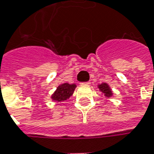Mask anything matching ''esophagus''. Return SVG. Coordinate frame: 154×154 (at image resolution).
<instances>
[{"instance_id": "esophagus-1", "label": "esophagus", "mask_w": 154, "mask_h": 154, "mask_svg": "<svg viewBox=\"0 0 154 154\" xmlns=\"http://www.w3.org/2000/svg\"><path fill=\"white\" fill-rule=\"evenodd\" d=\"M91 82H81V84H82V85H89Z\"/></svg>"}]
</instances>
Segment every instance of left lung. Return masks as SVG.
Here are the masks:
<instances>
[{"instance_id": "8db88e82", "label": "left lung", "mask_w": 154, "mask_h": 154, "mask_svg": "<svg viewBox=\"0 0 154 154\" xmlns=\"http://www.w3.org/2000/svg\"><path fill=\"white\" fill-rule=\"evenodd\" d=\"M98 88L106 99L112 98L114 95L112 88H110L109 84H107L106 82H102L100 84H98Z\"/></svg>"}]
</instances>
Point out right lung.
Listing matches in <instances>:
<instances>
[{
	"instance_id": "1",
	"label": "right lung",
	"mask_w": 154,
	"mask_h": 154,
	"mask_svg": "<svg viewBox=\"0 0 154 154\" xmlns=\"http://www.w3.org/2000/svg\"><path fill=\"white\" fill-rule=\"evenodd\" d=\"M76 88L77 85L75 83H69V82L61 83L57 87L55 91L51 95V99L56 103L65 101L73 94Z\"/></svg>"
}]
</instances>
